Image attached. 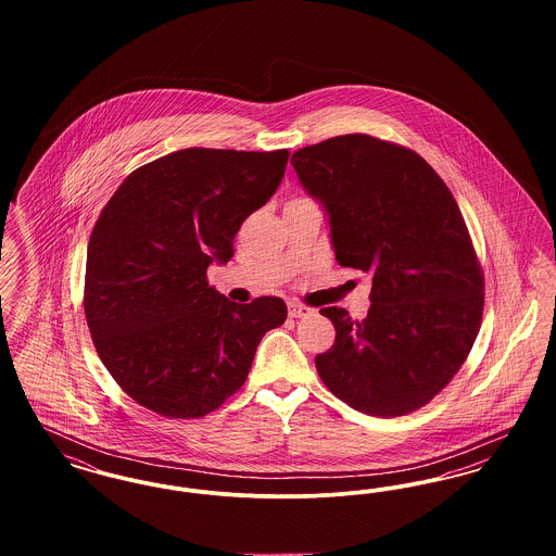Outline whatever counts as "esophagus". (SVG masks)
I'll list each match as a JSON object with an SVG mask.
<instances>
[{"mask_svg": "<svg viewBox=\"0 0 556 556\" xmlns=\"http://www.w3.org/2000/svg\"><path fill=\"white\" fill-rule=\"evenodd\" d=\"M290 317L291 318H302V317H311L315 311L311 308V306H306V304H300V302H290Z\"/></svg>", "mask_w": 556, "mask_h": 556, "instance_id": "1", "label": "esophagus"}]
</instances>
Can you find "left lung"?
Instances as JSON below:
<instances>
[{
  "mask_svg": "<svg viewBox=\"0 0 556 556\" xmlns=\"http://www.w3.org/2000/svg\"><path fill=\"white\" fill-rule=\"evenodd\" d=\"M291 164L329 214L336 261L372 275L365 318L320 308L336 344L317 354L331 394L402 417L440 394L483 317V270L442 177L417 152L365 132L306 146Z\"/></svg>",
  "mask_w": 556,
  "mask_h": 556,
  "instance_id": "1",
  "label": "left lung"
}]
</instances>
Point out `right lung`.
Returning a JSON list of instances; mask_svg holds the SVG:
<instances>
[{
  "mask_svg": "<svg viewBox=\"0 0 556 556\" xmlns=\"http://www.w3.org/2000/svg\"><path fill=\"white\" fill-rule=\"evenodd\" d=\"M290 152L187 148L135 168L89 238L83 308L98 356L125 394L168 419L233 396L288 306L236 304L208 286L241 223L265 206Z\"/></svg>",
  "mask_w": 556,
  "mask_h": 556,
  "instance_id": "add662e5",
  "label": "right lung"
}]
</instances>
